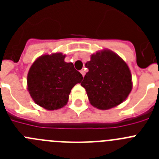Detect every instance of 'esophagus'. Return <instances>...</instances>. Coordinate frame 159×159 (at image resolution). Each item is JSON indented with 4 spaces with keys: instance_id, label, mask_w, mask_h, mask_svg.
<instances>
[{
    "instance_id": "1",
    "label": "esophagus",
    "mask_w": 159,
    "mask_h": 159,
    "mask_svg": "<svg viewBox=\"0 0 159 159\" xmlns=\"http://www.w3.org/2000/svg\"><path fill=\"white\" fill-rule=\"evenodd\" d=\"M80 73H81V74H82L83 76H84V75H85V71H84V69H82V70H81V71H80Z\"/></svg>"
}]
</instances>
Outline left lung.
Segmentation results:
<instances>
[{
    "label": "left lung",
    "mask_w": 159,
    "mask_h": 159,
    "mask_svg": "<svg viewBox=\"0 0 159 159\" xmlns=\"http://www.w3.org/2000/svg\"><path fill=\"white\" fill-rule=\"evenodd\" d=\"M88 72L81 86L92 106L107 110L123 102L132 88L131 74L127 64L111 51L92 55L85 64Z\"/></svg>",
    "instance_id": "obj_1"
}]
</instances>
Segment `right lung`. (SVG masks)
Here are the masks:
<instances>
[{"instance_id":"add662e5","label":"right lung","mask_w":159,"mask_h":159,"mask_svg":"<svg viewBox=\"0 0 159 159\" xmlns=\"http://www.w3.org/2000/svg\"><path fill=\"white\" fill-rule=\"evenodd\" d=\"M62 53L44 55L33 63L28 74V90L36 104L57 110L67 104L71 90L83 76Z\"/></svg>"}]
</instances>
